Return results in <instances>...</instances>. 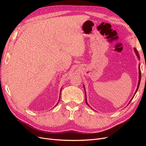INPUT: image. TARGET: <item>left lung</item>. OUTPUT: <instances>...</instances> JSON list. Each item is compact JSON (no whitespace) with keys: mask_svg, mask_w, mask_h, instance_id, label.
Returning <instances> with one entry per match:
<instances>
[{"mask_svg":"<svg viewBox=\"0 0 146 146\" xmlns=\"http://www.w3.org/2000/svg\"><path fill=\"white\" fill-rule=\"evenodd\" d=\"M134 51H135V54H136V55H137V57H138V58H139V60H140V56H139V52H138V51H137V50H136V48H134ZM139 82H138V85H137V89H136V90H135V93H134V96H133V97L132 98V99H131V100H130V101L129 102V103H128V104L130 103V102L131 101V100L133 99V98H134V95H135V94H136V92H137V91L138 90V89H139V85H140V80H141V70H140V64H139ZM83 87H84V89H85V96H86V104H87V105H88L89 107H90V106H89V105L88 104V102H87V99H86V90H85V86H84V85H83Z\"/></svg>","mask_w":146,"mask_h":146,"instance_id":"1","label":"left lung"}]
</instances>
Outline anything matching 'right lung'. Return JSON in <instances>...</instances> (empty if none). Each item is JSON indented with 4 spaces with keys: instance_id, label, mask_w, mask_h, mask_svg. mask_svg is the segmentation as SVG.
I'll return each mask as SVG.
<instances>
[{
    "instance_id": "1",
    "label": "right lung",
    "mask_w": 146,
    "mask_h": 146,
    "mask_svg": "<svg viewBox=\"0 0 146 146\" xmlns=\"http://www.w3.org/2000/svg\"><path fill=\"white\" fill-rule=\"evenodd\" d=\"M61 89H62V88H61V90H60V92H61ZM60 98H59V100H58V102H59V101H60ZM58 103H57V104H58Z\"/></svg>"
}]
</instances>
